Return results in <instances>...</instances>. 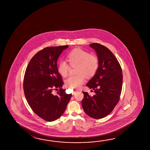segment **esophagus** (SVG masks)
Instances as JSON below:
<instances>
[{
	"instance_id": "34e87169",
	"label": "esophagus",
	"mask_w": 150,
	"mask_h": 150,
	"mask_svg": "<svg viewBox=\"0 0 150 150\" xmlns=\"http://www.w3.org/2000/svg\"><path fill=\"white\" fill-rule=\"evenodd\" d=\"M76 91H74V92L73 93V95H74L75 93H76Z\"/></svg>"
}]
</instances>
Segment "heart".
Returning a JSON list of instances; mask_svg holds the SVG:
<instances>
[{
    "label": "heart",
    "mask_w": 150,
    "mask_h": 150,
    "mask_svg": "<svg viewBox=\"0 0 150 150\" xmlns=\"http://www.w3.org/2000/svg\"><path fill=\"white\" fill-rule=\"evenodd\" d=\"M68 61L71 67L77 65L76 75L69 76L66 79V86L72 88H79L85 81V76L91 78L96 74L99 67V59L96 55L81 49L72 50L67 55ZM70 67L67 62L61 60L58 65V71L62 76H67Z\"/></svg>",
    "instance_id": "heart-1"
}]
</instances>
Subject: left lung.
<instances>
[{
    "label": "left lung",
    "mask_w": 150,
    "mask_h": 150,
    "mask_svg": "<svg viewBox=\"0 0 150 150\" xmlns=\"http://www.w3.org/2000/svg\"><path fill=\"white\" fill-rule=\"evenodd\" d=\"M89 46L97 53L99 67L86 86L93 89L95 94L89 96L83 91L81 105L89 117L101 119L110 113L119 101L122 85V69L110 50L99 43H92Z\"/></svg>",
    "instance_id": "1"
}]
</instances>
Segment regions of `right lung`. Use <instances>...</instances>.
Returning a JSON list of instances; mask_svg holds the SVG:
<instances>
[{
    "instance_id": "obj_1",
    "label": "right lung",
    "mask_w": 150,
    "mask_h": 150,
    "mask_svg": "<svg viewBox=\"0 0 150 150\" xmlns=\"http://www.w3.org/2000/svg\"><path fill=\"white\" fill-rule=\"evenodd\" d=\"M67 45L47 47L30 60L25 72L23 90L32 110L44 120L51 122L61 116L71 98L62 88L63 85L57 62ZM58 90L57 94L52 93Z\"/></svg>"
}]
</instances>
